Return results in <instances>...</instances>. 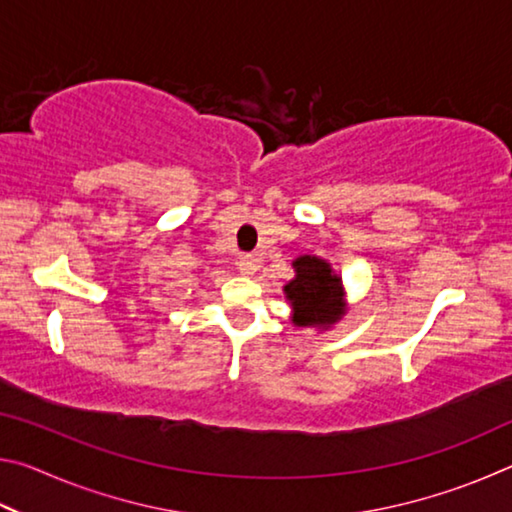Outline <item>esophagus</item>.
<instances>
[{"mask_svg": "<svg viewBox=\"0 0 512 512\" xmlns=\"http://www.w3.org/2000/svg\"><path fill=\"white\" fill-rule=\"evenodd\" d=\"M237 268L241 275H253L257 271V257L255 255H241Z\"/></svg>", "mask_w": 512, "mask_h": 512, "instance_id": "1", "label": "esophagus"}]
</instances>
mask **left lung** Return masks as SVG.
<instances>
[{"label":"left lung","instance_id":"left-lung-1","mask_svg":"<svg viewBox=\"0 0 512 512\" xmlns=\"http://www.w3.org/2000/svg\"><path fill=\"white\" fill-rule=\"evenodd\" d=\"M296 280H291L284 291L293 307L296 325H332L341 318V277L332 275V268L318 257H298Z\"/></svg>","mask_w":512,"mask_h":512}]
</instances>
